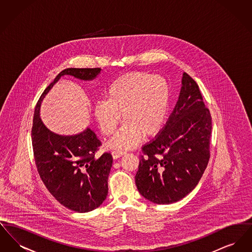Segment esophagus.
Returning a JSON list of instances; mask_svg holds the SVG:
<instances>
[{"instance_id":"obj_1","label":"esophagus","mask_w":252,"mask_h":252,"mask_svg":"<svg viewBox=\"0 0 252 252\" xmlns=\"http://www.w3.org/2000/svg\"><path fill=\"white\" fill-rule=\"evenodd\" d=\"M126 153V152L124 151V150H113V151L111 152V155H112V158H113L114 159H117V158H119L120 157L125 155Z\"/></svg>"}]
</instances>
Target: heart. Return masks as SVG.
<instances>
[{
	"label": "heart",
	"instance_id": "b5f03b06",
	"mask_svg": "<svg viewBox=\"0 0 252 252\" xmlns=\"http://www.w3.org/2000/svg\"><path fill=\"white\" fill-rule=\"evenodd\" d=\"M169 102L170 87L166 79L149 72H129L112 82L107 101L95 103L93 113L106 135L115 131L122 114L126 122L108 144L115 148H131L144 136H152L160 129Z\"/></svg>",
	"mask_w": 252,
	"mask_h": 252
}]
</instances>
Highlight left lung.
I'll list each match as a JSON object with an SVG mask.
<instances>
[{
    "instance_id": "left-lung-1",
    "label": "left lung",
    "mask_w": 252,
    "mask_h": 252,
    "mask_svg": "<svg viewBox=\"0 0 252 252\" xmlns=\"http://www.w3.org/2000/svg\"><path fill=\"white\" fill-rule=\"evenodd\" d=\"M212 117L198 85L184 72L180 97L161 131L142 147L135 183L157 204L177 202L192 192L210 159Z\"/></svg>"
}]
</instances>
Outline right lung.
<instances>
[{
  "label": "right lung",
  "mask_w": 252,
  "mask_h": 252,
  "mask_svg": "<svg viewBox=\"0 0 252 252\" xmlns=\"http://www.w3.org/2000/svg\"><path fill=\"white\" fill-rule=\"evenodd\" d=\"M100 72V68L63 70L44 90L34 112L31 136L39 177L61 205L76 213L91 212L105 201L112 156L110 153H104L96 157L101 142L89 127L71 136L49 130L39 117V110L42 100L61 76L72 75L90 81Z\"/></svg>",
  "instance_id": "add662e5"
}]
</instances>
